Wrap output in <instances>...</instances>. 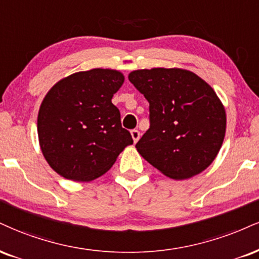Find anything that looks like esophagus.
Masks as SVG:
<instances>
[{"mask_svg": "<svg viewBox=\"0 0 259 259\" xmlns=\"http://www.w3.org/2000/svg\"><path fill=\"white\" fill-rule=\"evenodd\" d=\"M140 135H141V134H140L139 130H132V138H133L134 142H135V143L139 141V139H140Z\"/></svg>", "mask_w": 259, "mask_h": 259, "instance_id": "34e87169", "label": "esophagus"}]
</instances>
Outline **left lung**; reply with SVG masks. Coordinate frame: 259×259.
<instances>
[{"mask_svg":"<svg viewBox=\"0 0 259 259\" xmlns=\"http://www.w3.org/2000/svg\"><path fill=\"white\" fill-rule=\"evenodd\" d=\"M129 80L149 102L151 126L136 143L143 159L172 180L207 169L227 127L226 108L212 87L179 67L135 70Z\"/></svg>","mask_w":259,"mask_h":259,"instance_id":"1","label":"left lung"}]
</instances>
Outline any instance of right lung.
I'll list each match as a JSON object with an SVG mask.
<instances>
[{
    "label": "right lung",
    "instance_id": "1",
    "mask_svg": "<svg viewBox=\"0 0 259 259\" xmlns=\"http://www.w3.org/2000/svg\"><path fill=\"white\" fill-rule=\"evenodd\" d=\"M123 83L120 71L93 68L65 77L46 94L37 117L39 147L49 166L64 179H98L133 145L112 104Z\"/></svg>",
    "mask_w": 259,
    "mask_h": 259
}]
</instances>
